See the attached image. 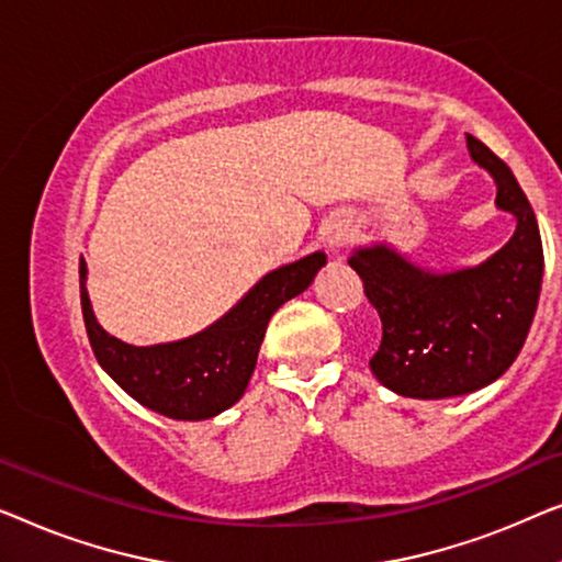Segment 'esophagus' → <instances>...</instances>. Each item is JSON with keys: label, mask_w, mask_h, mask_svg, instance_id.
<instances>
[{"label": "esophagus", "mask_w": 562, "mask_h": 562, "mask_svg": "<svg viewBox=\"0 0 562 562\" xmlns=\"http://www.w3.org/2000/svg\"><path fill=\"white\" fill-rule=\"evenodd\" d=\"M346 239H349V226H346V224H334V226H328L326 232H323V241H326V247L330 251L344 247Z\"/></svg>", "instance_id": "1"}]
</instances>
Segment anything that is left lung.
Masks as SVG:
<instances>
[{
  "mask_svg": "<svg viewBox=\"0 0 562 562\" xmlns=\"http://www.w3.org/2000/svg\"><path fill=\"white\" fill-rule=\"evenodd\" d=\"M465 145L494 178L496 209L517 221L499 251L448 272L415 265L386 241L357 247L349 259L382 318L371 374L402 397H461L496 382L525 346L540 300L544 259L532 205L484 142L465 134Z\"/></svg>",
  "mask_w": 562,
  "mask_h": 562,
  "instance_id": "1",
  "label": "left lung"
}]
</instances>
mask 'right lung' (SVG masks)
Returning <instances> with one entry per match:
<instances>
[{
  "instance_id": "add662e5",
  "label": "right lung",
  "mask_w": 562,
  "mask_h": 562,
  "mask_svg": "<svg viewBox=\"0 0 562 562\" xmlns=\"http://www.w3.org/2000/svg\"><path fill=\"white\" fill-rule=\"evenodd\" d=\"M326 265L323 251L267 272L232 311L199 334L170 344L132 346L109 336L86 290V259L78 265L86 334L97 361L122 390L172 420H209L241 400L255 374L267 323L278 307L311 288Z\"/></svg>"
}]
</instances>
